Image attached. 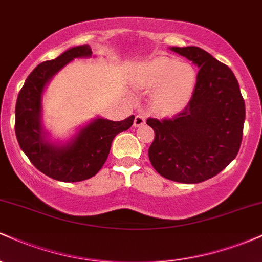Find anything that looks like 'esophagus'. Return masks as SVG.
Returning <instances> with one entry per match:
<instances>
[{"instance_id": "obj_1", "label": "esophagus", "mask_w": 262, "mask_h": 262, "mask_svg": "<svg viewBox=\"0 0 262 262\" xmlns=\"http://www.w3.org/2000/svg\"><path fill=\"white\" fill-rule=\"evenodd\" d=\"M145 117L141 116V114H138L134 118V127H141V125L145 124Z\"/></svg>"}]
</instances>
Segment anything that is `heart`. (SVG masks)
I'll list each match as a JSON object with an SVG mask.
<instances>
[{
    "mask_svg": "<svg viewBox=\"0 0 262 262\" xmlns=\"http://www.w3.org/2000/svg\"><path fill=\"white\" fill-rule=\"evenodd\" d=\"M196 83V69L170 56H159L144 62L134 75L135 87L152 91V107L164 116L185 110L193 96Z\"/></svg>",
    "mask_w": 262,
    "mask_h": 262,
    "instance_id": "b5f03b06",
    "label": "heart"
}]
</instances>
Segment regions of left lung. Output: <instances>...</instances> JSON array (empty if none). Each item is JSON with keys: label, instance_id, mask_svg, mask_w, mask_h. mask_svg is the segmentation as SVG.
<instances>
[{"label": "left lung", "instance_id": "8db88e82", "mask_svg": "<svg viewBox=\"0 0 262 262\" xmlns=\"http://www.w3.org/2000/svg\"><path fill=\"white\" fill-rule=\"evenodd\" d=\"M200 69L189 103L172 119L149 118L154 169L171 181L200 183L235 159L243 138L245 102L233 71L198 47H171Z\"/></svg>", "mask_w": 262, "mask_h": 262}]
</instances>
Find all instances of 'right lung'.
Returning <instances> with one entry per match:
<instances>
[{"mask_svg":"<svg viewBox=\"0 0 262 262\" xmlns=\"http://www.w3.org/2000/svg\"><path fill=\"white\" fill-rule=\"evenodd\" d=\"M90 45L68 49L39 64L27 77L16 103V135L20 149L39 171L62 182L95 176L110 154L117 134L133 125L134 116L121 122L96 117L66 141L53 140L43 124V95L56 74L74 59L91 58Z\"/></svg>","mask_w":262,"mask_h":262,"instance_id":"1","label":"right lung"}]
</instances>
